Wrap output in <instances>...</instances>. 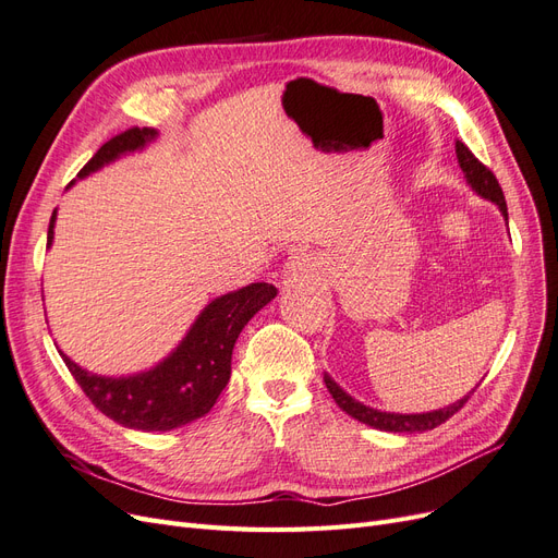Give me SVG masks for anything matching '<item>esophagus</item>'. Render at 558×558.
Segmentation results:
<instances>
[{
  "label": "esophagus",
  "instance_id": "esophagus-1",
  "mask_svg": "<svg viewBox=\"0 0 558 558\" xmlns=\"http://www.w3.org/2000/svg\"><path fill=\"white\" fill-rule=\"evenodd\" d=\"M300 269H302V258L300 256H293L291 260H289V265H286V272L289 275H300Z\"/></svg>",
  "mask_w": 558,
  "mask_h": 558
}]
</instances>
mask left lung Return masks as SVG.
<instances>
[{
    "label": "left lung",
    "instance_id": "8db88e82",
    "mask_svg": "<svg viewBox=\"0 0 558 558\" xmlns=\"http://www.w3.org/2000/svg\"><path fill=\"white\" fill-rule=\"evenodd\" d=\"M456 158H459V165H461L463 177H465L470 189L475 191L480 197L494 202V205L500 209L505 223H508V205H505V195H502V189H500L498 179L494 177V172L488 170V167H484L475 156H472L470 148L463 142H456ZM324 381L328 386L330 396L335 398V402L340 404L342 412H347L349 416L361 421V424H365V426H373V428L386 430V433H424V430H433L440 424H445L449 416L459 412L463 404L468 402V398L472 396V391L477 388L475 386L468 396L447 404V408L433 410V412H421V414H400V412H381V410L369 408V404H363L356 398H351L344 391V388L337 384L328 373L324 375Z\"/></svg>",
    "mask_w": 558,
    "mask_h": 558
}]
</instances>
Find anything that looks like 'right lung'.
Returning a JSON list of instances; mask_svg holds the SVG:
<instances>
[{"label": "right lung", "mask_w": 558, "mask_h": 558, "mask_svg": "<svg viewBox=\"0 0 558 558\" xmlns=\"http://www.w3.org/2000/svg\"><path fill=\"white\" fill-rule=\"evenodd\" d=\"M156 140L158 130L150 128H132L118 134L97 150L78 172V179L99 172L123 156L144 150ZM56 218L58 209L50 216L48 248L53 246ZM275 298L277 289L265 281L248 283L244 289L214 298L197 314L183 340L160 363L134 375H95L74 363L62 349L58 351L83 393L116 424L144 433L174 430L205 416L214 408V402L230 381L234 342L248 320Z\"/></svg>", "instance_id": "1"}]
</instances>
